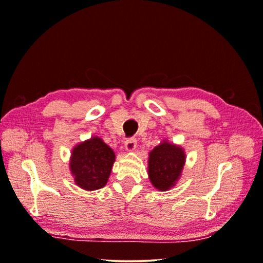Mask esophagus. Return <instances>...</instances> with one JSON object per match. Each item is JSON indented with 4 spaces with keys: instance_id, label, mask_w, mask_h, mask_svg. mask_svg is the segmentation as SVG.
<instances>
[{
    "instance_id": "34e87169",
    "label": "esophagus",
    "mask_w": 263,
    "mask_h": 263,
    "mask_svg": "<svg viewBox=\"0 0 263 263\" xmlns=\"http://www.w3.org/2000/svg\"><path fill=\"white\" fill-rule=\"evenodd\" d=\"M124 146H125V150L126 151H133L137 146V139L136 138H128L125 140L124 143Z\"/></svg>"
}]
</instances>
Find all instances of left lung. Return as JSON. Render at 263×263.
<instances>
[{"label": "left lung", "instance_id": "obj_1", "mask_svg": "<svg viewBox=\"0 0 263 263\" xmlns=\"http://www.w3.org/2000/svg\"><path fill=\"white\" fill-rule=\"evenodd\" d=\"M185 162V155L181 147L169 143H162L150 152L148 176L152 185L165 191L174 186L181 176Z\"/></svg>", "mask_w": 263, "mask_h": 263}]
</instances>
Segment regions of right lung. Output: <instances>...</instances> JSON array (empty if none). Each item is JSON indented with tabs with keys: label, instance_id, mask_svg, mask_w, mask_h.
Returning a JSON list of instances; mask_svg holds the SVG:
<instances>
[{
	"label": "right lung",
	"instance_id": "1",
	"mask_svg": "<svg viewBox=\"0 0 263 263\" xmlns=\"http://www.w3.org/2000/svg\"><path fill=\"white\" fill-rule=\"evenodd\" d=\"M115 159L112 148L98 137L77 145L69 165L74 181L85 190L101 189L107 183Z\"/></svg>",
	"mask_w": 263,
	"mask_h": 263
}]
</instances>
